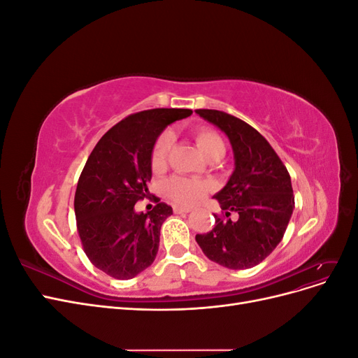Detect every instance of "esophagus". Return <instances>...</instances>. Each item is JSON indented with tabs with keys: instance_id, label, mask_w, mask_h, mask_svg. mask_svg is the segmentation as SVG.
I'll return each instance as SVG.
<instances>
[{
	"instance_id": "1",
	"label": "esophagus",
	"mask_w": 358,
	"mask_h": 358,
	"mask_svg": "<svg viewBox=\"0 0 358 358\" xmlns=\"http://www.w3.org/2000/svg\"><path fill=\"white\" fill-rule=\"evenodd\" d=\"M173 212H175V213H189L191 209L189 208H182V206H175V208H173Z\"/></svg>"
}]
</instances>
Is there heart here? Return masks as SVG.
<instances>
[{"mask_svg": "<svg viewBox=\"0 0 358 358\" xmlns=\"http://www.w3.org/2000/svg\"><path fill=\"white\" fill-rule=\"evenodd\" d=\"M194 138H196V143L201 149V152L209 159L216 161L222 158L225 146L221 136L213 131V129L200 128L194 133ZM171 143V136L169 133L161 134L157 138L152 154H150V167H152L155 173H159L166 169ZM209 189L210 187L208 182L182 176L170 178L162 185V192H164V196L170 201L178 206H185V208L200 203L206 197V194L209 192Z\"/></svg>", "mask_w": 358, "mask_h": 358, "instance_id": "obj_1", "label": "heart"}]
</instances>
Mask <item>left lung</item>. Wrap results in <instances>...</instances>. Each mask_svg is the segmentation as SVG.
<instances>
[{
	"instance_id": "1",
	"label": "left lung",
	"mask_w": 358,
	"mask_h": 358,
	"mask_svg": "<svg viewBox=\"0 0 358 358\" xmlns=\"http://www.w3.org/2000/svg\"><path fill=\"white\" fill-rule=\"evenodd\" d=\"M196 112L230 138L236 166L215 196L222 216L215 215L213 230L197 234L196 241L206 257L224 267H254L285 234L294 209L289 173L267 140L242 119L221 110Z\"/></svg>"
}]
</instances>
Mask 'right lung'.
I'll return each instance as SVG.
<instances>
[{"label":"right lung","mask_w":358,"mask_h":358,"mask_svg":"<svg viewBox=\"0 0 358 358\" xmlns=\"http://www.w3.org/2000/svg\"><path fill=\"white\" fill-rule=\"evenodd\" d=\"M191 113L150 109L129 115L100 138L86 161L74 196L76 224L86 257L106 275L131 279L154 263L161 225L173 210L159 199L146 213L134 206L149 199L158 136Z\"/></svg>","instance_id":"add662e5"}]
</instances>
